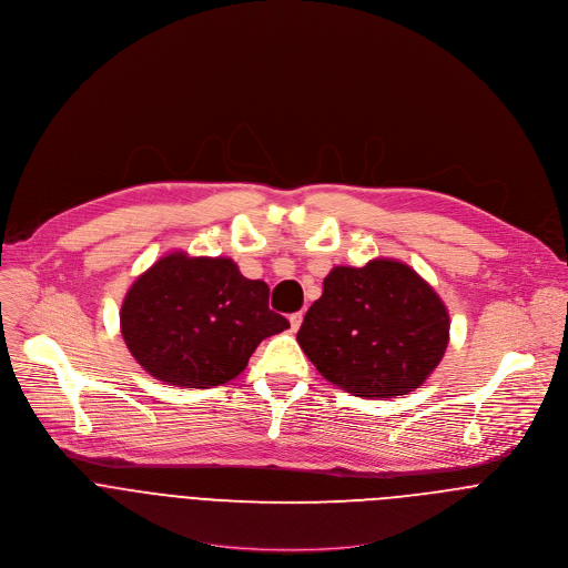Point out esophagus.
Wrapping results in <instances>:
<instances>
[{"instance_id": "1", "label": "esophagus", "mask_w": 568, "mask_h": 568, "mask_svg": "<svg viewBox=\"0 0 568 568\" xmlns=\"http://www.w3.org/2000/svg\"><path fill=\"white\" fill-rule=\"evenodd\" d=\"M302 320H304V313H302V311L293 313V315L288 317V322H291V328H293V331H297V328L302 326Z\"/></svg>"}]
</instances>
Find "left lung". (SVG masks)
Masks as SVG:
<instances>
[{
    "label": "left lung",
    "instance_id": "left-lung-1",
    "mask_svg": "<svg viewBox=\"0 0 568 568\" xmlns=\"http://www.w3.org/2000/svg\"><path fill=\"white\" fill-rule=\"evenodd\" d=\"M448 311L408 264L377 257L335 266L308 308L297 342L335 386L368 399L406 395L442 362Z\"/></svg>",
    "mask_w": 568,
    "mask_h": 568
}]
</instances>
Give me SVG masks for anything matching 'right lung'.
<instances>
[{
  "instance_id": "add662e5",
  "label": "right lung",
  "mask_w": 568,
  "mask_h": 568,
  "mask_svg": "<svg viewBox=\"0 0 568 568\" xmlns=\"http://www.w3.org/2000/svg\"><path fill=\"white\" fill-rule=\"evenodd\" d=\"M122 337L155 379L211 388L237 377L257 344L291 324L268 308V286L229 257H160L129 288Z\"/></svg>"
}]
</instances>
